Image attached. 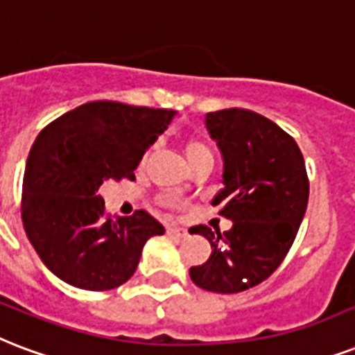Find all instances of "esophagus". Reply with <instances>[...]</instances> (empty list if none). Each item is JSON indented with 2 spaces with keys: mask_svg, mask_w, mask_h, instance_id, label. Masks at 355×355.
<instances>
[{
  "mask_svg": "<svg viewBox=\"0 0 355 355\" xmlns=\"http://www.w3.org/2000/svg\"><path fill=\"white\" fill-rule=\"evenodd\" d=\"M167 234H171V236L182 238V236H186V234H188V231H186V229H182V227L169 225V227H167Z\"/></svg>",
  "mask_w": 355,
  "mask_h": 355,
  "instance_id": "obj_1",
  "label": "esophagus"
}]
</instances>
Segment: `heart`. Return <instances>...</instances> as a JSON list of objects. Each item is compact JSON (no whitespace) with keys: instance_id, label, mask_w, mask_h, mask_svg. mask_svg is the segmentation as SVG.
Wrapping results in <instances>:
<instances>
[{"instance_id":"1","label":"heart","mask_w":355,"mask_h":355,"mask_svg":"<svg viewBox=\"0 0 355 355\" xmlns=\"http://www.w3.org/2000/svg\"><path fill=\"white\" fill-rule=\"evenodd\" d=\"M184 154H186L188 162H193V159L201 158V156H212L210 148L202 141H199V139H188V141L184 143ZM143 164H145V159H143Z\"/></svg>"}]
</instances>
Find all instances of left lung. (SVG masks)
I'll return each instance as SVG.
<instances>
[{
  "label": "left lung",
  "instance_id": "left-lung-1",
  "mask_svg": "<svg viewBox=\"0 0 355 355\" xmlns=\"http://www.w3.org/2000/svg\"><path fill=\"white\" fill-rule=\"evenodd\" d=\"M205 123L223 156V188L212 205L232 227L223 234L207 225L189 229L212 248L189 277L205 291L234 294L279 268L304 220L309 178L294 137L270 119L231 107L207 113Z\"/></svg>",
  "mask_w": 355,
  "mask_h": 355
}]
</instances>
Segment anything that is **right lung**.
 <instances>
[{
	"mask_svg": "<svg viewBox=\"0 0 355 355\" xmlns=\"http://www.w3.org/2000/svg\"><path fill=\"white\" fill-rule=\"evenodd\" d=\"M173 117V110L98 100L40 132L27 156L21 221L51 274L83 291H110L134 275L145 242L166 229L145 210L110 220L98 188L134 180Z\"/></svg>",
	"mask_w": 355,
	"mask_h": 355,
	"instance_id": "right-lung-1",
	"label": "right lung"
}]
</instances>
